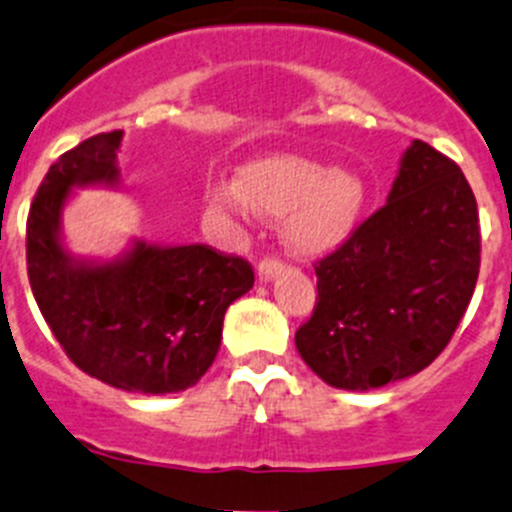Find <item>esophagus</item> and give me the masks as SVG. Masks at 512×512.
<instances>
[{
	"label": "esophagus",
	"instance_id": "34e87169",
	"mask_svg": "<svg viewBox=\"0 0 512 512\" xmlns=\"http://www.w3.org/2000/svg\"><path fill=\"white\" fill-rule=\"evenodd\" d=\"M282 270H285V262H282L280 257H265V260L257 265V282H260V285H267V282L275 280L277 275H282Z\"/></svg>",
	"mask_w": 512,
	"mask_h": 512
}]
</instances>
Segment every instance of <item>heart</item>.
<instances>
[{"instance_id": "1", "label": "heart", "mask_w": 512, "mask_h": 512, "mask_svg": "<svg viewBox=\"0 0 512 512\" xmlns=\"http://www.w3.org/2000/svg\"><path fill=\"white\" fill-rule=\"evenodd\" d=\"M210 202L235 222H245L252 210L285 217L287 247L297 255H320L355 230L365 185L342 167L330 170L305 157L275 155L242 167L235 182L212 187Z\"/></svg>"}]
</instances>
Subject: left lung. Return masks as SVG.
<instances>
[{
	"label": "left lung",
	"instance_id": "left-lung-1",
	"mask_svg": "<svg viewBox=\"0 0 512 512\" xmlns=\"http://www.w3.org/2000/svg\"><path fill=\"white\" fill-rule=\"evenodd\" d=\"M478 270L473 190L453 160L413 140L385 207L315 267L317 305L297 352L332 388L405 380L445 350Z\"/></svg>",
	"mask_w": 512,
	"mask_h": 512
}]
</instances>
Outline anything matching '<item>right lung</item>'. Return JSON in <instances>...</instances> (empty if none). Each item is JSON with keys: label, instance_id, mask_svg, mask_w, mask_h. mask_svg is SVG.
<instances>
[{"label": "right lung", "instance_id": "obj_1", "mask_svg": "<svg viewBox=\"0 0 512 512\" xmlns=\"http://www.w3.org/2000/svg\"><path fill=\"white\" fill-rule=\"evenodd\" d=\"M122 137H89L49 167L29 207V285L79 370L127 393H180L215 362L227 307L252 290L255 272L207 245L135 237L112 260L64 247L62 215L74 190L119 187Z\"/></svg>", "mask_w": 512, "mask_h": 512}]
</instances>
